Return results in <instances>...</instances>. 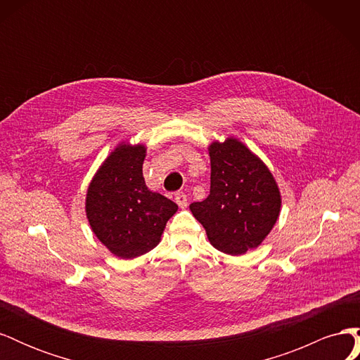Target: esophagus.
<instances>
[{
  "instance_id": "34e87169",
  "label": "esophagus",
  "mask_w": 360,
  "mask_h": 360,
  "mask_svg": "<svg viewBox=\"0 0 360 360\" xmlns=\"http://www.w3.org/2000/svg\"><path fill=\"white\" fill-rule=\"evenodd\" d=\"M176 202L179 204L180 209H186V207H188L186 193H184V192H177L176 193Z\"/></svg>"
}]
</instances>
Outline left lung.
Segmentation results:
<instances>
[{
    "label": "left lung",
    "mask_w": 360,
    "mask_h": 360,
    "mask_svg": "<svg viewBox=\"0 0 360 360\" xmlns=\"http://www.w3.org/2000/svg\"><path fill=\"white\" fill-rule=\"evenodd\" d=\"M210 195L189 209L213 248L238 257L257 249L281 213V191L274 174L236 136L213 141Z\"/></svg>",
    "instance_id": "1"
}]
</instances>
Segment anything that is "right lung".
Instances as JSON below:
<instances>
[{"mask_svg": "<svg viewBox=\"0 0 360 360\" xmlns=\"http://www.w3.org/2000/svg\"><path fill=\"white\" fill-rule=\"evenodd\" d=\"M146 144L122 141L97 168L85 195V214L99 242L118 258L132 259L160 242L179 205L150 191L143 176Z\"/></svg>", "mask_w": 360, "mask_h": 360, "instance_id": "obj_1", "label": "right lung"}]
</instances>
